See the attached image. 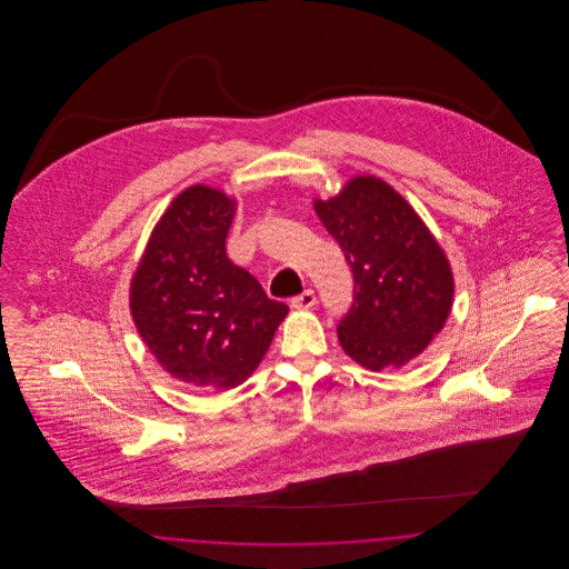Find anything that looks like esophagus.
Masks as SVG:
<instances>
[{
    "label": "esophagus",
    "instance_id": "1",
    "mask_svg": "<svg viewBox=\"0 0 569 569\" xmlns=\"http://www.w3.org/2000/svg\"><path fill=\"white\" fill-rule=\"evenodd\" d=\"M290 305H292L295 309H311V307L316 305V295H313V290H305L302 295L292 298Z\"/></svg>",
    "mask_w": 569,
    "mask_h": 569
}]
</instances>
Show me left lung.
Here are the masks:
<instances>
[{
    "instance_id": "left-lung-1",
    "label": "left lung",
    "mask_w": 569,
    "mask_h": 569,
    "mask_svg": "<svg viewBox=\"0 0 569 569\" xmlns=\"http://www.w3.org/2000/svg\"><path fill=\"white\" fill-rule=\"evenodd\" d=\"M313 209L353 272L352 309L337 328L343 352L369 371L406 367L452 311L446 251L406 198L373 174L313 198Z\"/></svg>"
}]
</instances>
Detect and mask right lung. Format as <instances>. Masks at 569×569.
<instances>
[{
    "mask_svg": "<svg viewBox=\"0 0 569 569\" xmlns=\"http://www.w3.org/2000/svg\"><path fill=\"white\" fill-rule=\"evenodd\" d=\"M237 198L211 186L181 191L156 223L130 283V313L170 378L230 390L262 362L288 305L264 295L226 256Z\"/></svg>",
    "mask_w": 569,
    "mask_h": 569,
    "instance_id": "1",
    "label": "right lung"
}]
</instances>
